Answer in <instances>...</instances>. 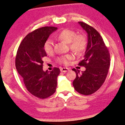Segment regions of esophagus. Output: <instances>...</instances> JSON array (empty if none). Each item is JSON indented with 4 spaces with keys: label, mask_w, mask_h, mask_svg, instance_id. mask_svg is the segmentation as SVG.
Returning a JSON list of instances; mask_svg holds the SVG:
<instances>
[{
    "label": "esophagus",
    "mask_w": 125,
    "mask_h": 125,
    "mask_svg": "<svg viewBox=\"0 0 125 125\" xmlns=\"http://www.w3.org/2000/svg\"><path fill=\"white\" fill-rule=\"evenodd\" d=\"M69 70V69L67 68H60V71L61 72L66 73Z\"/></svg>",
    "instance_id": "1"
}]
</instances>
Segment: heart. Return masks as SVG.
Listing matches in <instances>:
<instances>
[{
    "label": "heart",
    "instance_id": "1",
    "mask_svg": "<svg viewBox=\"0 0 125 125\" xmlns=\"http://www.w3.org/2000/svg\"><path fill=\"white\" fill-rule=\"evenodd\" d=\"M58 39L65 42L69 43L70 49L75 53L79 55L85 51L87 46V40L83 34H76L74 31L68 28L62 30L57 34ZM43 49L45 52L50 55L53 52V43L51 40H47L43 45ZM74 56L72 54H67L59 57L57 60L61 64L67 65L69 61L73 59Z\"/></svg>",
    "mask_w": 125,
    "mask_h": 125
}]
</instances>
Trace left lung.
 <instances>
[{"label": "left lung", "instance_id": "1", "mask_svg": "<svg viewBox=\"0 0 125 125\" xmlns=\"http://www.w3.org/2000/svg\"><path fill=\"white\" fill-rule=\"evenodd\" d=\"M88 34V44L84 58L79 65L85 68L80 73H76L73 82L75 90L83 95H91L97 91L104 82L110 66V54L99 32L85 23L79 22Z\"/></svg>", "mask_w": 125, "mask_h": 125}]
</instances>
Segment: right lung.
Instances as JSON below:
<instances>
[{
  "instance_id": "add662e5",
  "label": "right lung",
  "mask_w": 125,
  "mask_h": 125,
  "mask_svg": "<svg viewBox=\"0 0 125 125\" xmlns=\"http://www.w3.org/2000/svg\"><path fill=\"white\" fill-rule=\"evenodd\" d=\"M57 29L43 27L28 33L19 46L16 56V67L22 77L27 91L36 97L45 99L56 91L57 78L60 70H43V58L47 54L43 49L49 36Z\"/></svg>"
}]
</instances>
